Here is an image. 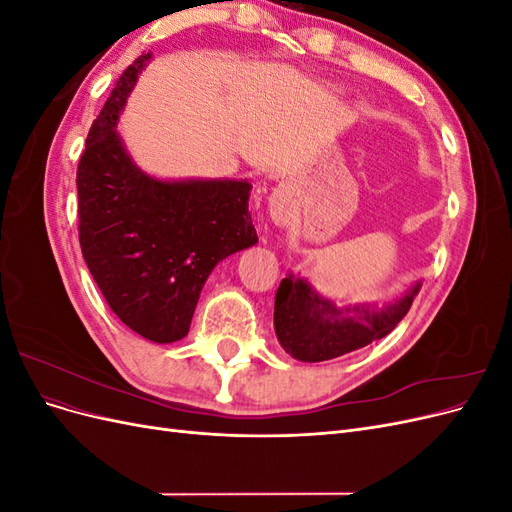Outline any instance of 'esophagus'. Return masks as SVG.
<instances>
[{
  "mask_svg": "<svg viewBox=\"0 0 512 512\" xmlns=\"http://www.w3.org/2000/svg\"><path fill=\"white\" fill-rule=\"evenodd\" d=\"M271 220L277 226H284L286 224V207H284V196L282 194H273V200H271Z\"/></svg>",
  "mask_w": 512,
  "mask_h": 512,
  "instance_id": "obj_1",
  "label": "esophagus"
}]
</instances>
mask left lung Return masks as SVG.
<instances>
[{"label": "left lung", "mask_w": 512, "mask_h": 512, "mask_svg": "<svg viewBox=\"0 0 512 512\" xmlns=\"http://www.w3.org/2000/svg\"><path fill=\"white\" fill-rule=\"evenodd\" d=\"M421 280L384 305H342L320 294L305 277L288 273L275 294V335L303 363H320L359 350L389 335L408 314Z\"/></svg>", "instance_id": "left-lung-1"}]
</instances>
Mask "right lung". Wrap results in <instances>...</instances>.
Returning <instances> with one entry per match:
<instances>
[{
	"instance_id": "1",
	"label": "right lung",
	"mask_w": 512,
	"mask_h": 512,
	"mask_svg": "<svg viewBox=\"0 0 512 512\" xmlns=\"http://www.w3.org/2000/svg\"><path fill=\"white\" fill-rule=\"evenodd\" d=\"M151 55L119 76L89 128L76 170L79 241L117 318L149 342L173 344L188 335L215 265L258 237L247 179H158L134 164L117 123Z\"/></svg>"
}]
</instances>
